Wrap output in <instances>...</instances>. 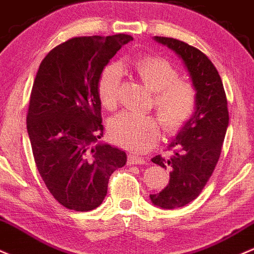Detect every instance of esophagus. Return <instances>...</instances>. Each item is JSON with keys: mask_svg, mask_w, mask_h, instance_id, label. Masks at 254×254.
Instances as JSON below:
<instances>
[{"mask_svg": "<svg viewBox=\"0 0 254 254\" xmlns=\"http://www.w3.org/2000/svg\"><path fill=\"white\" fill-rule=\"evenodd\" d=\"M146 163V159L144 157H140V156L134 155V153H129L128 155V164L134 165V164H145Z\"/></svg>", "mask_w": 254, "mask_h": 254, "instance_id": "34e87169", "label": "esophagus"}]
</instances>
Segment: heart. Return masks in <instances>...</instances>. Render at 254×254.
Returning a JSON list of instances; mask_svg holds the SVG:
<instances>
[{
	"label": "heart",
	"mask_w": 254,
	"mask_h": 254,
	"mask_svg": "<svg viewBox=\"0 0 254 254\" xmlns=\"http://www.w3.org/2000/svg\"><path fill=\"white\" fill-rule=\"evenodd\" d=\"M124 64H109L97 82V93L105 109L118 107L119 91ZM142 84L155 92L153 105L167 132L181 129L194 115L198 96L190 81L180 79V74L169 61L161 56H145L133 64ZM112 138L121 146L134 151H145L156 144L161 134V124L156 116L136 115L124 112L109 125Z\"/></svg>",
	"instance_id": "obj_1"
}]
</instances>
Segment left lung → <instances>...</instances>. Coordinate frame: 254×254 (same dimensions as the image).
<instances>
[{
	"label": "left lung",
	"mask_w": 254,
	"mask_h": 254,
	"mask_svg": "<svg viewBox=\"0 0 254 254\" xmlns=\"http://www.w3.org/2000/svg\"><path fill=\"white\" fill-rule=\"evenodd\" d=\"M155 41L184 61L198 96L194 115L168 145L169 155L151 159L170 170L168 186L150 194L151 201L162 209H176L194 200L211 178L229 124L228 102L221 76L205 54L179 39L156 36Z\"/></svg>",
	"instance_id": "8db88e82"
}]
</instances>
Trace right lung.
Returning <instances> with one entry per match:
<instances>
[{
  "label": "right lung",
  "instance_id": "add662e5",
  "mask_svg": "<svg viewBox=\"0 0 254 254\" xmlns=\"http://www.w3.org/2000/svg\"><path fill=\"white\" fill-rule=\"evenodd\" d=\"M129 35L74 37L54 48L37 72L26 118L33 157L45 186L64 207L90 211L107 195L110 175L127 162L103 144L97 82Z\"/></svg>",
  "mask_w": 254,
  "mask_h": 254
}]
</instances>
